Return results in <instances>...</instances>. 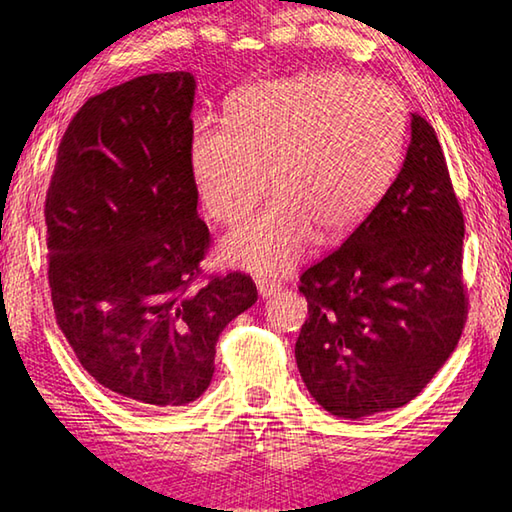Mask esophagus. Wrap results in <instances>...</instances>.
Wrapping results in <instances>:
<instances>
[{"label":"esophagus","mask_w":512,"mask_h":512,"mask_svg":"<svg viewBox=\"0 0 512 512\" xmlns=\"http://www.w3.org/2000/svg\"><path fill=\"white\" fill-rule=\"evenodd\" d=\"M281 288V281H277V279H264V277H259L257 279V290H259V295L262 297H270V295H275V292H279Z\"/></svg>","instance_id":"obj_1"}]
</instances>
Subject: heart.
I'll list each match as a JSON object with an SVG mask.
<instances>
[{"mask_svg": "<svg viewBox=\"0 0 512 512\" xmlns=\"http://www.w3.org/2000/svg\"><path fill=\"white\" fill-rule=\"evenodd\" d=\"M224 123L193 129L191 178L222 224L246 217L268 178L275 202L220 244L228 262L262 275L297 264L312 233L325 244L352 231L391 187L407 143L400 96L345 72L253 85Z\"/></svg>", "mask_w": 512, "mask_h": 512, "instance_id": "heart-1", "label": "heart"}]
</instances>
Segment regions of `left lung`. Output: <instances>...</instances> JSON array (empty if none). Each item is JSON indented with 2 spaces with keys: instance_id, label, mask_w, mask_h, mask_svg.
I'll list each match as a JSON object with an SVG mask.
<instances>
[{
  "instance_id": "left-lung-1",
  "label": "left lung",
  "mask_w": 512,
  "mask_h": 512,
  "mask_svg": "<svg viewBox=\"0 0 512 512\" xmlns=\"http://www.w3.org/2000/svg\"><path fill=\"white\" fill-rule=\"evenodd\" d=\"M464 217L433 127L411 114L402 169L341 248L301 275L295 345L310 396L358 420L407 405L460 341Z\"/></svg>"
}]
</instances>
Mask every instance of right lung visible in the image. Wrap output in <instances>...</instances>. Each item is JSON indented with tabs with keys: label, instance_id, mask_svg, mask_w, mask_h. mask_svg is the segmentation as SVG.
Returning <instances> with one entry per match:
<instances>
[{
	"label": "right lung",
	"instance_id": "obj_1",
	"mask_svg": "<svg viewBox=\"0 0 512 512\" xmlns=\"http://www.w3.org/2000/svg\"><path fill=\"white\" fill-rule=\"evenodd\" d=\"M193 96L191 72L92 96L61 138L43 211L61 332L96 383L145 409L198 400L222 330L257 301L242 273L193 286L209 248L189 169Z\"/></svg>",
	"mask_w": 512,
	"mask_h": 512
}]
</instances>
